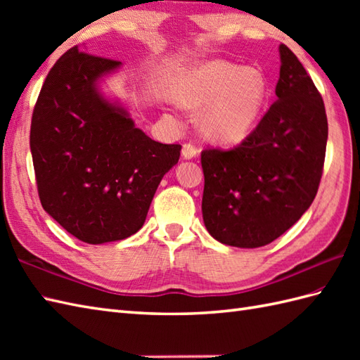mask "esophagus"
<instances>
[{
    "mask_svg": "<svg viewBox=\"0 0 360 360\" xmlns=\"http://www.w3.org/2000/svg\"><path fill=\"white\" fill-rule=\"evenodd\" d=\"M196 156H198V148L193 147L192 143H184V147H182V158L193 159Z\"/></svg>",
    "mask_w": 360,
    "mask_h": 360,
    "instance_id": "esophagus-1",
    "label": "esophagus"
}]
</instances>
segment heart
Masks as SVG:
<instances>
[{
    "label": "heart",
    "mask_w": 360,
    "mask_h": 360,
    "mask_svg": "<svg viewBox=\"0 0 360 360\" xmlns=\"http://www.w3.org/2000/svg\"><path fill=\"white\" fill-rule=\"evenodd\" d=\"M267 82L257 68L227 60H205L187 70L176 86V101L188 110H202V133L219 142H240L259 119Z\"/></svg>",
    "instance_id": "obj_1"
}]
</instances>
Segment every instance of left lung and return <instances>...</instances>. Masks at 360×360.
<instances>
[{"label":"left lung","instance_id":"1","mask_svg":"<svg viewBox=\"0 0 360 360\" xmlns=\"http://www.w3.org/2000/svg\"><path fill=\"white\" fill-rule=\"evenodd\" d=\"M275 101L232 150L201 153L202 219L217 241L254 249L277 240L314 201L328 120L322 96L288 46L280 44Z\"/></svg>","mask_w":360,"mask_h":360}]
</instances>
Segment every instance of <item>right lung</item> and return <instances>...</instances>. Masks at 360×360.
<instances>
[{
	"label": "right lung",
	"mask_w": 360,
	"mask_h": 360,
	"mask_svg": "<svg viewBox=\"0 0 360 360\" xmlns=\"http://www.w3.org/2000/svg\"><path fill=\"white\" fill-rule=\"evenodd\" d=\"M122 62L74 46L38 96L30 153L43 209L83 243L125 240L143 226L181 145L153 141L127 106L102 93Z\"/></svg>",
	"instance_id": "right-lung-1"
}]
</instances>
